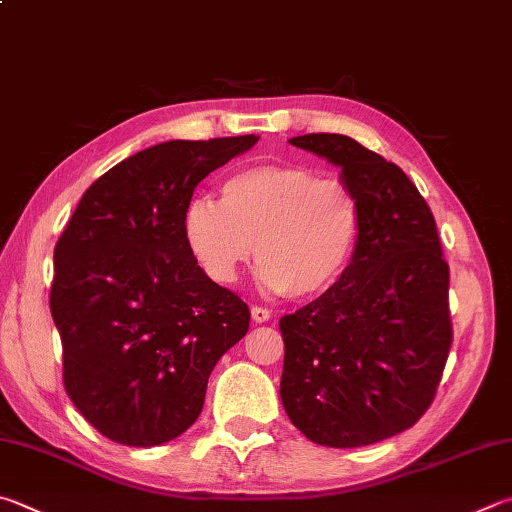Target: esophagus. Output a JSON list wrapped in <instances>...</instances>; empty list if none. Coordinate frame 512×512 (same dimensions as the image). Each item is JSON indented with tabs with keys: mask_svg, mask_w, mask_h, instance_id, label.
I'll return each mask as SVG.
<instances>
[{
	"mask_svg": "<svg viewBox=\"0 0 512 512\" xmlns=\"http://www.w3.org/2000/svg\"><path fill=\"white\" fill-rule=\"evenodd\" d=\"M271 311L268 309H264V306H253V309H250V318H253V322L255 324H262V322H268L271 320Z\"/></svg>",
	"mask_w": 512,
	"mask_h": 512,
	"instance_id": "esophagus-1",
	"label": "esophagus"
}]
</instances>
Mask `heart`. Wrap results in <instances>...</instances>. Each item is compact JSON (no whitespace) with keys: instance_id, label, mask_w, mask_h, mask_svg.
I'll return each instance as SVG.
<instances>
[{"instance_id":"obj_1","label":"heart","mask_w":512,"mask_h":512,"mask_svg":"<svg viewBox=\"0 0 512 512\" xmlns=\"http://www.w3.org/2000/svg\"><path fill=\"white\" fill-rule=\"evenodd\" d=\"M360 208L345 181L302 163H259L221 183V201L197 197L183 237L212 282L235 284L250 257L273 295L315 297L336 284L353 255Z\"/></svg>"}]
</instances>
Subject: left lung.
I'll return each mask as SVG.
<instances>
[{
  "label": "left lung",
  "mask_w": 512,
  "mask_h": 512,
  "mask_svg": "<svg viewBox=\"0 0 512 512\" xmlns=\"http://www.w3.org/2000/svg\"><path fill=\"white\" fill-rule=\"evenodd\" d=\"M288 143L340 167L360 230L338 282L280 320L282 405L309 441L360 448L430 407L452 342L450 271L432 212L401 167L342 134Z\"/></svg>",
  "instance_id": "obj_1"
}]
</instances>
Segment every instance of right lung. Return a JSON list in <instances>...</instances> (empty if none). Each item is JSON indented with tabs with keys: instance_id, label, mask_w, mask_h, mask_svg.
Instances as JSON below:
<instances>
[{
	"instance_id": "right-lung-1",
	"label": "right lung",
	"mask_w": 512,
	"mask_h": 512,
	"mask_svg": "<svg viewBox=\"0 0 512 512\" xmlns=\"http://www.w3.org/2000/svg\"><path fill=\"white\" fill-rule=\"evenodd\" d=\"M259 136L165 141L91 183L55 244L51 315L64 389L107 439L154 448L197 421L250 311L183 237L192 192Z\"/></svg>"
}]
</instances>
